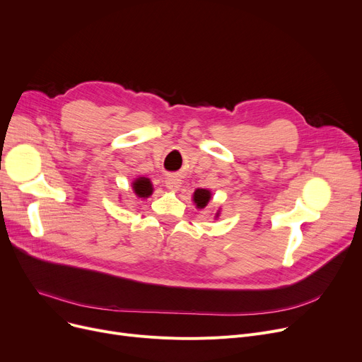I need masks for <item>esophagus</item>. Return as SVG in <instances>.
Segmentation results:
<instances>
[{"label":"esophagus","mask_w":362,"mask_h":362,"mask_svg":"<svg viewBox=\"0 0 362 362\" xmlns=\"http://www.w3.org/2000/svg\"><path fill=\"white\" fill-rule=\"evenodd\" d=\"M164 183H165V187L168 189V191H171V192H177L179 189H180V186H182V182H180V179L177 176H167Z\"/></svg>","instance_id":"obj_1"}]
</instances>
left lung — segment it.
Wrapping results in <instances>:
<instances>
[{
	"label": "left lung",
	"mask_w": 362,
	"mask_h": 362,
	"mask_svg": "<svg viewBox=\"0 0 362 362\" xmlns=\"http://www.w3.org/2000/svg\"><path fill=\"white\" fill-rule=\"evenodd\" d=\"M211 197H213V194H211L210 189H197V191L192 195V201L197 205L198 210H204V208L208 205V202H210ZM218 216H220V208L217 210L214 218L217 220Z\"/></svg>",
	"instance_id": "obj_1"
}]
</instances>
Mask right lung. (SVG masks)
Instances as JSON below:
<instances>
[{"label": "right lung", "instance_id": "add662e5", "mask_svg": "<svg viewBox=\"0 0 362 362\" xmlns=\"http://www.w3.org/2000/svg\"><path fill=\"white\" fill-rule=\"evenodd\" d=\"M132 189L133 192H135V195L138 198H149L152 195V192H154V186H152V182L148 179V177H136L135 180L132 182Z\"/></svg>", "mask_w": 362, "mask_h": 362}]
</instances>
